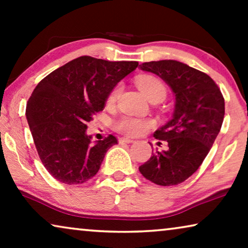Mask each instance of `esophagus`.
Returning <instances> with one entry per match:
<instances>
[{
  "mask_svg": "<svg viewBox=\"0 0 248 248\" xmlns=\"http://www.w3.org/2000/svg\"><path fill=\"white\" fill-rule=\"evenodd\" d=\"M121 142V143H132V142H134L133 139L131 138H126V137H123V138H120V140H118Z\"/></svg>",
  "mask_w": 248,
  "mask_h": 248,
  "instance_id": "34e87169",
  "label": "esophagus"
}]
</instances>
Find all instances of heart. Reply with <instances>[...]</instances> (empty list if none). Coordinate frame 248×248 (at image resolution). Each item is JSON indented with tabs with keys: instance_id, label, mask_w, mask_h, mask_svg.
Returning a JSON list of instances; mask_svg holds the SVG:
<instances>
[{
	"instance_id": "obj_1",
	"label": "heart",
	"mask_w": 248,
	"mask_h": 248,
	"mask_svg": "<svg viewBox=\"0 0 248 248\" xmlns=\"http://www.w3.org/2000/svg\"><path fill=\"white\" fill-rule=\"evenodd\" d=\"M137 86L142 93L144 94L148 99L154 97L166 96V87L161 80L152 76H141L137 79ZM120 93V86L115 87L108 97V101L113 103L116 99ZM152 126V122L145 118H140L130 115H124L115 122V128L121 133H124L130 137H137L144 133Z\"/></svg>"
}]
</instances>
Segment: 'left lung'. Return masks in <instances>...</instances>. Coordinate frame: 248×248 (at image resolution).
<instances>
[{
  "label": "left lung",
  "instance_id": "left-lung-1",
  "mask_svg": "<svg viewBox=\"0 0 248 248\" xmlns=\"http://www.w3.org/2000/svg\"><path fill=\"white\" fill-rule=\"evenodd\" d=\"M140 69L155 73L170 87L175 109L171 120L154 133L168 148L152 154L139 170L157 185H178L198 170L218 137L225 99L208 74L178 61L145 62Z\"/></svg>",
  "mask_w": 248,
  "mask_h": 248
}]
</instances>
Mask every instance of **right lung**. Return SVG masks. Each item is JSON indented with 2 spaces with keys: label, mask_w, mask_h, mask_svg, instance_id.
I'll return each instance as SVG.
<instances>
[{
  "label": "right lung",
  "mask_w": 248,
  "mask_h": 248,
  "mask_svg": "<svg viewBox=\"0 0 248 248\" xmlns=\"http://www.w3.org/2000/svg\"><path fill=\"white\" fill-rule=\"evenodd\" d=\"M138 65L135 61L81 56L37 84L27 103L26 117L40 160L54 178L74 185L97 174L117 139L109 134L91 143L87 122L103 110L111 90Z\"/></svg>",
  "instance_id": "1"
}]
</instances>
